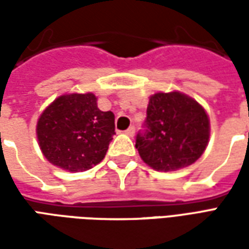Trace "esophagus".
Masks as SVG:
<instances>
[{
  "label": "esophagus",
  "instance_id": "esophagus-1",
  "mask_svg": "<svg viewBox=\"0 0 249 249\" xmlns=\"http://www.w3.org/2000/svg\"><path fill=\"white\" fill-rule=\"evenodd\" d=\"M125 135L130 136V137H132V136L135 135V126H129L128 129L125 130Z\"/></svg>",
  "mask_w": 249,
  "mask_h": 249
}]
</instances>
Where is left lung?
I'll return each mask as SVG.
<instances>
[{
	"label": "left lung",
	"mask_w": 249,
	"mask_h": 249,
	"mask_svg": "<svg viewBox=\"0 0 249 249\" xmlns=\"http://www.w3.org/2000/svg\"><path fill=\"white\" fill-rule=\"evenodd\" d=\"M146 130L136 148L146 165L160 172L178 171L200 159L209 141L205 109L181 92H159L149 97Z\"/></svg>",
	"instance_id": "left-lung-1"
}]
</instances>
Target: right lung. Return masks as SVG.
Listing matches in <instances>:
<instances>
[{
  "mask_svg": "<svg viewBox=\"0 0 249 249\" xmlns=\"http://www.w3.org/2000/svg\"><path fill=\"white\" fill-rule=\"evenodd\" d=\"M36 133L48 161L68 172H82L107 155L114 135V114L100 110L93 93H68L46 107Z\"/></svg>",
  "mask_w": 249,
  "mask_h": 249,
  "instance_id": "1",
  "label": "right lung"
}]
</instances>
